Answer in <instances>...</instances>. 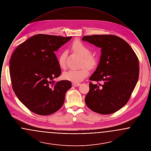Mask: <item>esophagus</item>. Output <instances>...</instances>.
<instances>
[{"instance_id":"obj_1","label":"esophagus","mask_w":151,"mask_h":151,"mask_svg":"<svg viewBox=\"0 0 151 151\" xmlns=\"http://www.w3.org/2000/svg\"><path fill=\"white\" fill-rule=\"evenodd\" d=\"M80 83H75V82H72V85L73 86H80Z\"/></svg>"}]
</instances>
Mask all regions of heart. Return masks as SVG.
<instances>
[{"instance_id": "b5f03b06", "label": "heart", "mask_w": 151, "mask_h": 151, "mask_svg": "<svg viewBox=\"0 0 151 151\" xmlns=\"http://www.w3.org/2000/svg\"><path fill=\"white\" fill-rule=\"evenodd\" d=\"M72 49L83 57V66H88L93 68L97 63L95 58L91 55V52L89 48L80 41L76 40L72 45ZM67 56L66 51H62L58 58V65L62 69L65 68V58ZM89 74L88 67H84L80 70H70L63 74V78L67 80L73 82H79L82 81Z\"/></svg>"}]
</instances>
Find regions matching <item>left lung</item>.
Instances as JSON below:
<instances>
[{"label": "left lung", "mask_w": 151, "mask_h": 151, "mask_svg": "<svg viewBox=\"0 0 151 151\" xmlns=\"http://www.w3.org/2000/svg\"><path fill=\"white\" fill-rule=\"evenodd\" d=\"M82 40L101 49L99 64L89 80L103 84L89 83L86 104L96 113H114L127 104L137 85L138 58L127 42L118 36H86Z\"/></svg>", "instance_id": "8db88e82"}]
</instances>
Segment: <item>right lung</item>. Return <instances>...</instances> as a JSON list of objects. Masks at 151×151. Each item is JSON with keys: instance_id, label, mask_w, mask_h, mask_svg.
I'll return each instance as SVG.
<instances>
[{"instance_id": "obj_1", "label": "right lung", "mask_w": 151, "mask_h": 151, "mask_svg": "<svg viewBox=\"0 0 151 151\" xmlns=\"http://www.w3.org/2000/svg\"><path fill=\"white\" fill-rule=\"evenodd\" d=\"M71 38L36 35L21 43L11 55L9 73L14 93L37 114L50 115L59 110L71 88L70 81L54 80L61 73L54 52Z\"/></svg>"}]
</instances>
